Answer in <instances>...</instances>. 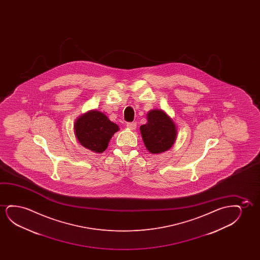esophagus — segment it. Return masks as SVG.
Listing matches in <instances>:
<instances>
[{"label":"esophagus","mask_w":260,"mask_h":260,"mask_svg":"<svg viewBox=\"0 0 260 260\" xmlns=\"http://www.w3.org/2000/svg\"><path fill=\"white\" fill-rule=\"evenodd\" d=\"M137 127V122L136 121H132V122H128L127 123V128L129 129H135Z\"/></svg>","instance_id":"esophagus-1"}]
</instances>
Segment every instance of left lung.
Instances as JSON below:
<instances>
[{
  "instance_id": "obj_1",
  "label": "left lung",
  "mask_w": 260,
  "mask_h": 260,
  "mask_svg": "<svg viewBox=\"0 0 260 260\" xmlns=\"http://www.w3.org/2000/svg\"><path fill=\"white\" fill-rule=\"evenodd\" d=\"M146 149L160 153L170 149L174 144L177 129L174 122L162 110H151L147 114V123L140 127Z\"/></svg>"
}]
</instances>
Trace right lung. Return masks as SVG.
<instances>
[{"instance_id":"right-lung-1","label":"right lung","mask_w":260,"mask_h":260,"mask_svg":"<svg viewBox=\"0 0 260 260\" xmlns=\"http://www.w3.org/2000/svg\"><path fill=\"white\" fill-rule=\"evenodd\" d=\"M115 124L99 111H89L77 119L75 133L79 142L87 149L95 153H103L114 133L117 132Z\"/></svg>"}]
</instances>
